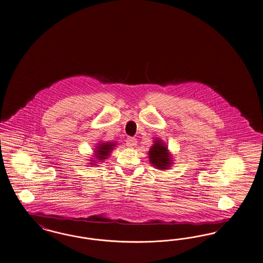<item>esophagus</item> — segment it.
Listing matches in <instances>:
<instances>
[{
  "label": "esophagus",
  "instance_id": "1",
  "mask_svg": "<svg viewBox=\"0 0 263 263\" xmlns=\"http://www.w3.org/2000/svg\"><path fill=\"white\" fill-rule=\"evenodd\" d=\"M125 142H126V146H128V147H134L138 143L137 142V138H127L126 140H125Z\"/></svg>",
  "mask_w": 263,
  "mask_h": 263
}]
</instances>
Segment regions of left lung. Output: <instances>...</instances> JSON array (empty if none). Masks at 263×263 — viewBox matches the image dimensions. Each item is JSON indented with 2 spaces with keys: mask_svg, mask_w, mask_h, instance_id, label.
<instances>
[{
  "mask_svg": "<svg viewBox=\"0 0 263 263\" xmlns=\"http://www.w3.org/2000/svg\"><path fill=\"white\" fill-rule=\"evenodd\" d=\"M155 143L152 146L149 151V161L152 165L155 166L158 169H168L171 165V157L170 153L166 147L165 144L160 140L154 141Z\"/></svg>",
  "mask_w": 263,
  "mask_h": 263,
  "instance_id": "8db88e82",
  "label": "left lung"
}]
</instances>
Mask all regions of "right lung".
<instances>
[{
  "label": "right lung",
  "mask_w": 263,
  "mask_h": 263,
  "mask_svg": "<svg viewBox=\"0 0 263 263\" xmlns=\"http://www.w3.org/2000/svg\"><path fill=\"white\" fill-rule=\"evenodd\" d=\"M114 146H115V143H101L99 146H98L97 148H96V151L97 152L96 153H94L95 155H96V160H99V161H103L104 159H107V156L110 154V152H111V149L114 148Z\"/></svg>",
  "instance_id": "1"
}]
</instances>
